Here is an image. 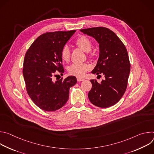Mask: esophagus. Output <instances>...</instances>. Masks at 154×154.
Returning <instances> with one entry per match:
<instances>
[{
	"mask_svg": "<svg viewBox=\"0 0 154 154\" xmlns=\"http://www.w3.org/2000/svg\"><path fill=\"white\" fill-rule=\"evenodd\" d=\"M77 81H78V82H82V81L85 80V79H84L81 78V77H77Z\"/></svg>",
	"mask_w": 154,
	"mask_h": 154,
	"instance_id": "1",
	"label": "esophagus"
}]
</instances>
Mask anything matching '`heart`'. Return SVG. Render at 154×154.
I'll return each instance as SVG.
<instances>
[{
  "label": "heart",
  "instance_id": "heart-1",
  "mask_svg": "<svg viewBox=\"0 0 154 154\" xmlns=\"http://www.w3.org/2000/svg\"><path fill=\"white\" fill-rule=\"evenodd\" d=\"M75 45L86 52H89V55H91L90 52L92 49V42L91 39L86 36H79L74 42ZM61 58L66 62L69 61L71 57V51L68 46H64L61 51ZM91 66L86 63H75L72 64L68 67V72L71 75L82 77L85 72L90 69Z\"/></svg>",
  "mask_w": 154,
  "mask_h": 154
}]
</instances>
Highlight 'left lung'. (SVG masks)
Listing matches in <instances>:
<instances>
[{"label": "left lung", "instance_id": "left-lung-1", "mask_svg": "<svg viewBox=\"0 0 154 154\" xmlns=\"http://www.w3.org/2000/svg\"><path fill=\"white\" fill-rule=\"evenodd\" d=\"M93 37L99 43V57L91 73L102 74L100 83L91 80L90 102L98 107L107 108L116 104L124 95L127 86L130 64L127 51L118 36L109 29L98 27L80 30Z\"/></svg>", "mask_w": 154, "mask_h": 154}]
</instances>
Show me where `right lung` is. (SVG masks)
Here are the masks:
<instances>
[{
  "label": "right lung",
  "instance_id": "obj_1",
  "mask_svg": "<svg viewBox=\"0 0 154 154\" xmlns=\"http://www.w3.org/2000/svg\"><path fill=\"white\" fill-rule=\"evenodd\" d=\"M75 30L47 32L40 35L27 50L23 64V75L27 93L45 111L53 112L67 102L69 88L77 83L74 76L54 81V75L64 72L61 51Z\"/></svg>",
  "mask_w": 154,
  "mask_h": 154
}]
</instances>
